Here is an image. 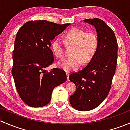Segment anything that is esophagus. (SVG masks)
<instances>
[{
  "instance_id": "1",
  "label": "esophagus",
  "mask_w": 130,
  "mask_h": 130,
  "mask_svg": "<svg viewBox=\"0 0 130 130\" xmlns=\"http://www.w3.org/2000/svg\"><path fill=\"white\" fill-rule=\"evenodd\" d=\"M66 75H67V80L69 81V75H70V73L69 72H66Z\"/></svg>"
}]
</instances>
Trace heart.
<instances>
[{
    "mask_svg": "<svg viewBox=\"0 0 130 130\" xmlns=\"http://www.w3.org/2000/svg\"><path fill=\"white\" fill-rule=\"evenodd\" d=\"M65 41L67 45L73 46L71 55L65 58L57 63L59 68L65 71H72L79 67L82 63H88L95 55L98 48L99 41L94 33H87L84 30L74 27L65 36ZM52 50L58 58L64 56L63 43L60 39H55L52 43Z\"/></svg>",
    "mask_w": 130,
    "mask_h": 130,
    "instance_id": "1",
    "label": "heart"
}]
</instances>
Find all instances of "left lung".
Returning a JSON list of instances; mask_svg holds the SVG:
<instances>
[{
    "label": "left lung",
    "mask_w": 130,
    "mask_h": 130,
    "mask_svg": "<svg viewBox=\"0 0 130 130\" xmlns=\"http://www.w3.org/2000/svg\"><path fill=\"white\" fill-rule=\"evenodd\" d=\"M84 21L95 27L99 44L88 65L69 76V80L76 86V91L69 101L74 109L87 111L100 105L109 92L117 64L118 46L115 32L105 22L98 18Z\"/></svg>",
    "instance_id": "left-lung-1"
}]
</instances>
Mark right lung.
<instances>
[{
	"label": "right lung",
	"mask_w": 130,
	"mask_h": 130,
	"mask_svg": "<svg viewBox=\"0 0 130 130\" xmlns=\"http://www.w3.org/2000/svg\"><path fill=\"white\" fill-rule=\"evenodd\" d=\"M70 25L31 21L17 32L12 75L17 91L27 105L46 106L53 89L67 80L66 73L61 69L54 68L48 72L45 69L54 62L51 41Z\"/></svg>",
	"instance_id": "right-lung-1"
}]
</instances>
